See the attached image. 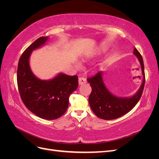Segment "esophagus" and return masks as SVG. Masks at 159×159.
<instances>
[{
    "instance_id": "34e87169",
    "label": "esophagus",
    "mask_w": 159,
    "mask_h": 159,
    "mask_svg": "<svg viewBox=\"0 0 159 159\" xmlns=\"http://www.w3.org/2000/svg\"><path fill=\"white\" fill-rule=\"evenodd\" d=\"M86 79L84 78H80L79 80H78V83H79V85H83V84H85L86 83Z\"/></svg>"
}]
</instances>
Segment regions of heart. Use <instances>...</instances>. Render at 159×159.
Here are the masks:
<instances>
[{
  "instance_id": "b5f03b06",
  "label": "heart",
  "mask_w": 159,
  "mask_h": 159,
  "mask_svg": "<svg viewBox=\"0 0 159 159\" xmlns=\"http://www.w3.org/2000/svg\"><path fill=\"white\" fill-rule=\"evenodd\" d=\"M102 52H103V50L100 49V50H98L96 51V52L95 53V54L97 55V56H99V55H100V54H102ZM75 67H76L77 68H80V66H81L80 62L78 61H75Z\"/></svg>"
}]
</instances>
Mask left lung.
<instances>
[{"instance_id":"1","label":"left lung","mask_w":159,"mask_h":159,"mask_svg":"<svg viewBox=\"0 0 159 159\" xmlns=\"http://www.w3.org/2000/svg\"><path fill=\"white\" fill-rule=\"evenodd\" d=\"M133 54L140 62L143 81L138 91L131 97H117L111 93L105 85L103 72L99 71L95 76L88 79L92 89L89 97V103L91 110L99 118L105 120L117 119L129 112L140 99L145 86V70L143 57L136 48H134Z\"/></svg>"}]
</instances>
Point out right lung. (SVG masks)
<instances>
[{
  "label": "right lung",
  "instance_id": "obj_1",
  "mask_svg": "<svg viewBox=\"0 0 159 159\" xmlns=\"http://www.w3.org/2000/svg\"><path fill=\"white\" fill-rule=\"evenodd\" d=\"M48 39L46 36L38 38L23 52L18 61L17 84L28 109L42 119L53 120L66 111L70 95L78 87V78L59 73L52 79L44 80L33 74L30 66L32 52L44 46Z\"/></svg>",
  "mask_w": 159,
  "mask_h": 159
}]
</instances>
